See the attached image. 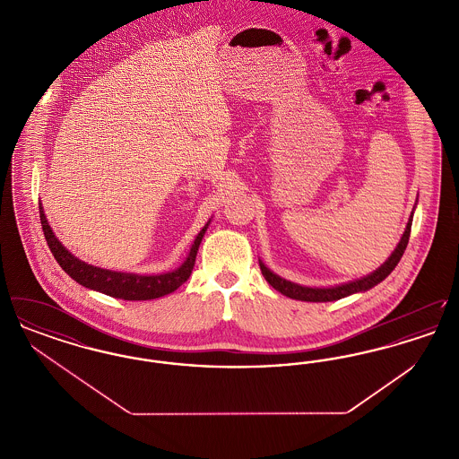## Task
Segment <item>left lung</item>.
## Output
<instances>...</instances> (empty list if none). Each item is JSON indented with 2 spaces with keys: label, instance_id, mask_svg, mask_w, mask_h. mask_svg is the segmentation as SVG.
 <instances>
[{
  "label": "left lung",
  "instance_id": "obj_1",
  "mask_svg": "<svg viewBox=\"0 0 459 459\" xmlns=\"http://www.w3.org/2000/svg\"><path fill=\"white\" fill-rule=\"evenodd\" d=\"M415 210V208H413ZM413 213L410 215V220L406 223L404 234L401 240L397 242L395 249L391 253V256L382 263L377 270H373L368 275L351 281L346 284L332 285V287H307V285L296 284L290 281H285L281 275L273 273L264 263L260 260V268H262L263 277L266 279V282L272 285L275 290H279L281 294H284L290 299H298V301H307V303H327V301H337L342 298H348L351 294L356 292H365L371 287L380 284L387 275H391L394 268L397 266V263L401 262L404 249L408 246L410 240V232H411V223H413Z\"/></svg>",
  "mask_w": 459,
  "mask_h": 459
}]
</instances>
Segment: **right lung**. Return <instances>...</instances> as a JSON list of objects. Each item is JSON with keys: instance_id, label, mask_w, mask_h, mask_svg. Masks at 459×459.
<instances>
[{"instance_id": "obj_1", "label": "right lung", "mask_w": 459, "mask_h": 459, "mask_svg": "<svg viewBox=\"0 0 459 459\" xmlns=\"http://www.w3.org/2000/svg\"><path fill=\"white\" fill-rule=\"evenodd\" d=\"M39 219L43 225L46 242H48L55 260L64 268V272H66L75 282H79L88 289L103 292V294L117 298V299H126V301L156 299V298L174 292L180 285L184 284L195 268L199 244L204 238L206 229L212 221V219L208 220L206 225L199 230L196 239L189 249L187 258L178 268H175L172 272H167V273L141 275V273H131V272H115L108 268H100V266L79 260L66 249L60 240L56 239L53 229L49 227L46 215H44L43 204H39Z\"/></svg>"}]
</instances>
